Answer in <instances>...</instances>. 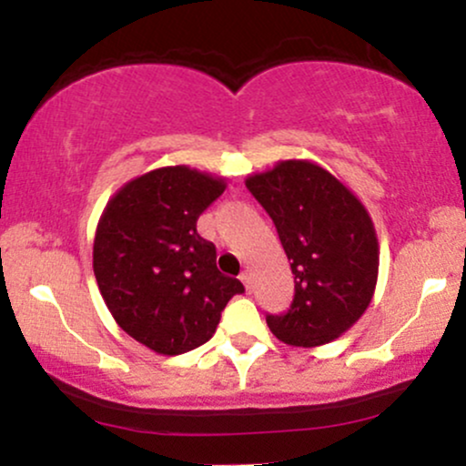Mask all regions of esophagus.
<instances>
[{"label": "esophagus", "mask_w": 466, "mask_h": 466, "mask_svg": "<svg viewBox=\"0 0 466 466\" xmlns=\"http://www.w3.org/2000/svg\"><path fill=\"white\" fill-rule=\"evenodd\" d=\"M240 282H243V285L248 287V289H251V274H249L248 269H245L243 274H240Z\"/></svg>", "instance_id": "esophagus-1"}]
</instances>
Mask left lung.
Segmentation results:
<instances>
[{
  "label": "left lung",
  "mask_w": 466,
  "mask_h": 466,
  "mask_svg": "<svg viewBox=\"0 0 466 466\" xmlns=\"http://www.w3.org/2000/svg\"><path fill=\"white\" fill-rule=\"evenodd\" d=\"M245 186L271 217L291 260L296 296L267 326L289 346L329 344L372 302L379 240L370 212L349 186L311 159H282Z\"/></svg>",
  "instance_id": "obj_1"
}]
</instances>
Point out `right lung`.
<instances>
[{"mask_svg": "<svg viewBox=\"0 0 466 466\" xmlns=\"http://www.w3.org/2000/svg\"><path fill=\"white\" fill-rule=\"evenodd\" d=\"M226 179L162 166L106 201L94 237V276L116 324L157 355H181L215 335L229 298L245 289L217 269L197 218Z\"/></svg>", "mask_w": 466, "mask_h": 466, "instance_id": "add662e5", "label": "right lung"}]
</instances>
